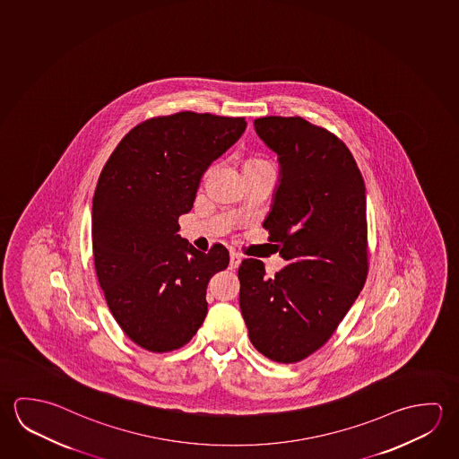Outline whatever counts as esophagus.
Masks as SVG:
<instances>
[{
    "label": "esophagus",
    "mask_w": 459,
    "mask_h": 459,
    "mask_svg": "<svg viewBox=\"0 0 459 459\" xmlns=\"http://www.w3.org/2000/svg\"><path fill=\"white\" fill-rule=\"evenodd\" d=\"M241 263V256L238 253H230V269H235V267H238Z\"/></svg>",
    "instance_id": "esophagus-1"
}]
</instances>
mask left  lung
I'll list each match as a JSON object with an SVG mask.
<instances>
[{"instance_id": "1", "label": "left lung", "mask_w": 459, "mask_h": 459, "mask_svg": "<svg viewBox=\"0 0 459 459\" xmlns=\"http://www.w3.org/2000/svg\"><path fill=\"white\" fill-rule=\"evenodd\" d=\"M255 129L279 154L281 184L263 227L289 264L267 277L263 261H241V316L259 353L291 364L332 337L368 279L366 186L329 130L299 116L259 117Z\"/></svg>"}]
</instances>
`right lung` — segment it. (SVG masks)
Listing matches in <instances>:
<instances>
[{
    "label": "right lung",
    "instance_id": "right-lung-1",
    "mask_svg": "<svg viewBox=\"0 0 459 459\" xmlns=\"http://www.w3.org/2000/svg\"><path fill=\"white\" fill-rule=\"evenodd\" d=\"M247 129L245 117L182 113L130 130L106 161L91 208L100 287L124 333L153 353L188 343L208 313L206 289L229 251L178 235L211 162Z\"/></svg>",
    "mask_w": 459,
    "mask_h": 459
}]
</instances>
